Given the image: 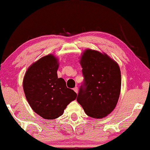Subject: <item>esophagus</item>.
I'll list each match as a JSON object with an SVG mask.
<instances>
[{
    "mask_svg": "<svg viewBox=\"0 0 150 150\" xmlns=\"http://www.w3.org/2000/svg\"><path fill=\"white\" fill-rule=\"evenodd\" d=\"M73 90H74V91L76 93H78V88H77V86H75V88H73Z\"/></svg>",
    "mask_w": 150,
    "mask_h": 150,
    "instance_id": "obj_1",
    "label": "esophagus"
}]
</instances>
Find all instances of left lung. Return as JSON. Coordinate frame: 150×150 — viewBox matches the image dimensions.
Segmentation results:
<instances>
[{"label": "left lung", "mask_w": 150, "mask_h": 150, "mask_svg": "<svg viewBox=\"0 0 150 150\" xmlns=\"http://www.w3.org/2000/svg\"><path fill=\"white\" fill-rule=\"evenodd\" d=\"M84 81L77 101L88 116L102 118L109 114L118 100L121 88L119 66L107 54L88 49L81 56Z\"/></svg>", "instance_id": "left-lung-1"}]
</instances>
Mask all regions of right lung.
<instances>
[{
  "mask_svg": "<svg viewBox=\"0 0 150 150\" xmlns=\"http://www.w3.org/2000/svg\"><path fill=\"white\" fill-rule=\"evenodd\" d=\"M58 61L52 54L43 57L28 68L23 79L26 99L35 112L47 120L57 118L77 93L58 78Z\"/></svg>",
  "mask_w": 150,
  "mask_h": 150,
  "instance_id": "obj_1",
  "label": "right lung"
}]
</instances>
